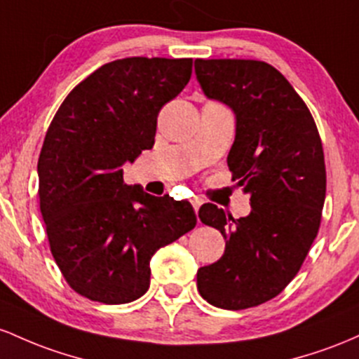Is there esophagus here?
<instances>
[{
	"mask_svg": "<svg viewBox=\"0 0 359 359\" xmlns=\"http://www.w3.org/2000/svg\"><path fill=\"white\" fill-rule=\"evenodd\" d=\"M201 203H203V201H201L200 198H196V196H195V198H191V205H193V208H195L196 213H198Z\"/></svg>",
	"mask_w": 359,
	"mask_h": 359,
	"instance_id": "esophagus-1",
	"label": "esophagus"
}]
</instances>
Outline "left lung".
I'll use <instances>...</instances> for the list:
<instances>
[{
	"label": "left lung",
	"instance_id": "8db88e82",
	"mask_svg": "<svg viewBox=\"0 0 359 359\" xmlns=\"http://www.w3.org/2000/svg\"><path fill=\"white\" fill-rule=\"evenodd\" d=\"M195 72L205 95L236 114L227 166L251 203V213L241 219L213 203L201 205V222L227 241L224 256L198 269L196 285L219 309L256 307L287 288L319 232L325 200L322 140L307 104L271 64L196 59Z\"/></svg>",
	"mask_w": 359,
	"mask_h": 359
}]
</instances>
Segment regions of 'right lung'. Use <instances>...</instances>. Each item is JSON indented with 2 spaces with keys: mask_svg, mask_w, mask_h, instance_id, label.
<instances>
[{
  "mask_svg": "<svg viewBox=\"0 0 359 359\" xmlns=\"http://www.w3.org/2000/svg\"><path fill=\"white\" fill-rule=\"evenodd\" d=\"M193 59L126 57L91 72L52 118L39 158L40 213L67 285L93 302H134L151 257L190 232L188 201L123 181L126 161L154 146L161 108L191 78Z\"/></svg>",
  "mask_w": 359,
  "mask_h": 359,
  "instance_id": "add662e5",
  "label": "right lung"
}]
</instances>
